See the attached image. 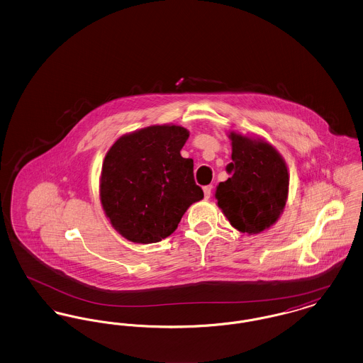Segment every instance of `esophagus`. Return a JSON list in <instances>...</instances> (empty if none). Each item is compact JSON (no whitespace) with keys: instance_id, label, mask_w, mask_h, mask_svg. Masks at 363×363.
I'll return each mask as SVG.
<instances>
[{"instance_id":"obj_1","label":"esophagus","mask_w":363,"mask_h":363,"mask_svg":"<svg viewBox=\"0 0 363 363\" xmlns=\"http://www.w3.org/2000/svg\"><path fill=\"white\" fill-rule=\"evenodd\" d=\"M211 191H212V185L204 186V196H206V199L211 197Z\"/></svg>"}]
</instances>
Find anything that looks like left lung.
I'll list each match as a JSON object with an SVG mask.
<instances>
[{"label": "left lung", "instance_id": "obj_1", "mask_svg": "<svg viewBox=\"0 0 363 363\" xmlns=\"http://www.w3.org/2000/svg\"><path fill=\"white\" fill-rule=\"evenodd\" d=\"M231 177L215 191L218 206L230 225L241 233L259 234L281 215L289 194V172L284 159L261 138L231 132Z\"/></svg>", "mask_w": 363, "mask_h": 363}]
</instances>
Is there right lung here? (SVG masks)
<instances>
[{
  "label": "right lung",
  "instance_id": "obj_1",
  "mask_svg": "<svg viewBox=\"0 0 363 363\" xmlns=\"http://www.w3.org/2000/svg\"><path fill=\"white\" fill-rule=\"evenodd\" d=\"M189 138L178 125H152L118 138L104 156L101 203L128 241L155 243L172 235L186 209L204 197L193 160L181 156Z\"/></svg>",
  "mask_w": 363,
  "mask_h": 363
}]
</instances>
